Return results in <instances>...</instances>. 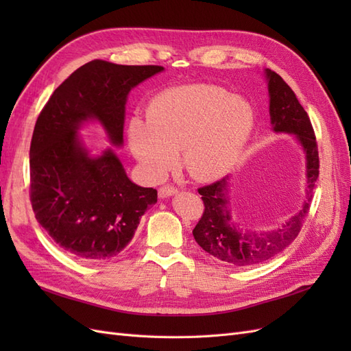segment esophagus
<instances>
[{
  "instance_id": "34e87169",
  "label": "esophagus",
  "mask_w": 351,
  "mask_h": 351,
  "mask_svg": "<svg viewBox=\"0 0 351 351\" xmlns=\"http://www.w3.org/2000/svg\"><path fill=\"white\" fill-rule=\"evenodd\" d=\"M178 192L177 190V187H174V186H162V187H159V190H158V195H159V197H168V196H171V195H176Z\"/></svg>"
}]
</instances>
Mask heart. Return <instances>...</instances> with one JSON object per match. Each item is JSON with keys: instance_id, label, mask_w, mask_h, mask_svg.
Returning <instances> with one entry per match:
<instances>
[{"instance_id": "obj_1", "label": "heart", "mask_w": 351, "mask_h": 351, "mask_svg": "<svg viewBox=\"0 0 351 351\" xmlns=\"http://www.w3.org/2000/svg\"><path fill=\"white\" fill-rule=\"evenodd\" d=\"M252 105L215 84L167 89L152 99L147 123L133 119L130 146L154 178L162 177L182 151L187 173L197 180L224 176L253 132Z\"/></svg>"}]
</instances>
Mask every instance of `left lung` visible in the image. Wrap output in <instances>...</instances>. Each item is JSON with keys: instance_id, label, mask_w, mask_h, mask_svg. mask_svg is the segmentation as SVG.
Here are the masks:
<instances>
[{"instance_id": "1", "label": "left lung", "mask_w": 351, "mask_h": 351, "mask_svg": "<svg viewBox=\"0 0 351 351\" xmlns=\"http://www.w3.org/2000/svg\"><path fill=\"white\" fill-rule=\"evenodd\" d=\"M269 90L271 124L275 132L297 134L307 159L306 202L300 212L280 228L271 231L241 230L231 221L226 178L199 187L204 200V214L193 230L199 246L210 256L234 267H252L274 258L299 236L309 212L315 183L319 176V152L309 115L295 98L294 92L280 74L267 70Z\"/></svg>"}]
</instances>
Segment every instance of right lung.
Masks as SVG:
<instances>
[{"instance_id": "obj_1", "label": "right lung", "mask_w": 351, "mask_h": 351, "mask_svg": "<svg viewBox=\"0 0 351 351\" xmlns=\"http://www.w3.org/2000/svg\"><path fill=\"white\" fill-rule=\"evenodd\" d=\"M162 70L89 61L60 84L38 117L30 142L32 209L74 258L97 262L119 254L158 197L155 189L130 182L111 149L89 156L76 130L98 119L121 145L127 93Z\"/></svg>"}]
</instances>
